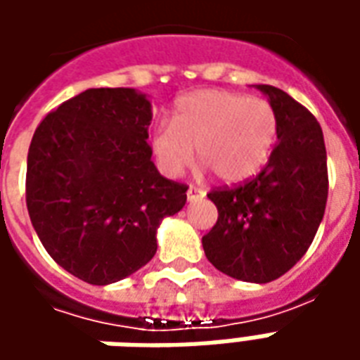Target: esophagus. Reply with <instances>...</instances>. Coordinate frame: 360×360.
I'll use <instances>...</instances> for the list:
<instances>
[{
    "label": "esophagus",
    "instance_id": "34e87169",
    "mask_svg": "<svg viewBox=\"0 0 360 360\" xmlns=\"http://www.w3.org/2000/svg\"><path fill=\"white\" fill-rule=\"evenodd\" d=\"M206 195V191L200 187H188L187 191V198L188 202H193V200H198V198H202V196Z\"/></svg>",
    "mask_w": 360,
    "mask_h": 360
}]
</instances>
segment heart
Instances as JSON below:
<instances>
[{
	"mask_svg": "<svg viewBox=\"0 0 360 360\" xmlns=\"http://www.w3.org/2000/svg\"><path fill=\"white\" fill-rule=\"evenodd\" d=\"M278 136V113L264 98L200 90L179 98L169 123L154 129L158 167L177 177L193 162V146L224 183L252 177L268 162Z\"/></svg>",
	"mask_w": 360,
	"mask_h": 360,
	"instance_id": "1",
	"label": "heart"
}]
</instances>
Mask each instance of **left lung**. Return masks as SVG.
<instances>
[{"label": "left lung", "mask_w": 360, "mask_h": 360, "mask_svg": "<svg viewBox=\"0 0 360 360\" xmlns=\"http://www.w3.org/2000/svg\"><path fill=\"white\" fill-rule=\"evenodd\" d=\"M258 89L278 113V144L260 173L208 193L218 221L202 247L219 271L268 283L291 270L316 235L328 200V160L316 117L283 90Z\"/></svg>", "instance_id": "obj_1"}]
</instances>
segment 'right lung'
I'll return each instance as SVG.
<instances>
[{"label": "right lung", "mask_w": 360, "mask_h": 360, "mask_svg": "<svg viewBox=\"0 0 360 360\" xmlns=\"http://www.w3.org/2000/svg\"><path fill=\"white\" fill-rule=\"evenodd\" d=\"M150 102L133 89H90L36 127L27 208L56 262L92 285L131 276L156 255V229L187 202V185L152 162Z\"/></svg>", "instance_id": "1"}]
</instances>
